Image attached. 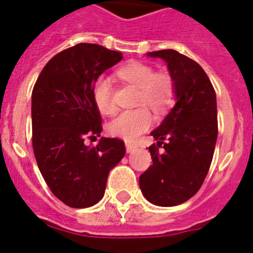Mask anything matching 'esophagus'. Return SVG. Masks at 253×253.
Instances as JSON below:
<instances>
[{"mask_svg":"<svg viewBox=\"0 0 253 253\" xmlns=\"http://www.w3.org/2000/svg\"><path fill=\"white\" fill-rule=\"evenodd\" d=\"M137 144H133V143H125V148H126V152L130 153V152L135 151L137 149Z\"/></svg>","mask_w":253,"mask_h":253,"instance_id":"obj_1","label":"esophagus"}]
</instances>
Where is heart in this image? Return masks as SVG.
Here are the masks:
<instances>
[{
    "label": "heart",
    "mask_w": 253,
    "mask_h": 253,
    "mask_svg": "<svg viewBox=\"0 0 253 253\" xmlns=\"http://www.w3.org/2000/svg\"><path fill=\"white\" fill-rule=\"evenodd\" d=\"M123 81L138 87L137 105H146L156 113H163L175 102L176 86L173 78L166 72H154L151 66L142 62H129L118 69ZM92 99L97 110L104 115L115 113L113 87L106 77H99L92 87ZM146 106L120 113L114 118L107 130L111 135L128 142L137 139L152 125L153 118Z\"/></svg>",
    "instance_id": "1"
}]
</instances>
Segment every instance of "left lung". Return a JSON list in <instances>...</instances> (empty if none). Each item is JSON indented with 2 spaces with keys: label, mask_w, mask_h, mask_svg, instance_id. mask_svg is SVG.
Returning a JSON list of instances; mask_svg holds the SVG:
<instances>
[{
  "label": "left lung",
  "mask_w": 253,
  "mask_h": 253,
  "mask_svg": "<svg viewBox=\"0 0 253 253\" xmlns=\"http://www.w3.org/2000/svg\"><path fill=\"white\" fill-rule=\"evenodd\" d=\"M148 55L166 60L177 102L151 133L158 142L149 147L153 163L139 176V186L152 204L175 207L198 193L210 169L218 137L216 96L205 71L191 58L173 49Z\"/></svg>",
  "instance_id": "1"
}]
</instances>
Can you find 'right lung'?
Listing matches in <instances>:
<instances>
[{
	"label": "right lung",
	"instance_id": "obj_1",
	"mask_svg": "<svg viewBox=\"0 0 253 253\" xmlns=\"http://www.w3.org/2000/svg\"><path fill=\"white\" fill-rule=\"evenodd\" d=\"M120 51L80 43L59 51L40 72L31 95L33 149L46 185L71 208H88L104 196L109 172L125 154L116 138H101V114L92 87L102 72L122 60Z\"/></svg>",
	"mask_w": 253,
	"mask_h": 253
}]
</instances>
